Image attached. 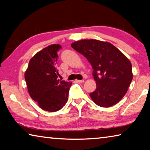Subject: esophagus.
Masks as SVG:
<instances>
[{"label": "esophagus", "instance_id": "34e87169", "mask_svg": "<svg viewBox=\"0 0 150 150\" xmlns=\"http://www.w3.org/2000/svg\"><path fill=\"white\" fill-rule=\"evenodd\" d=\"M77 83H83L84 82V80H75Z\"/></svg>", "mask_w": 150, "mask_h": 150}]
</instances>
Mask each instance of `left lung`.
Instances as JSON below:
<instances>
[{"instance_id": "1", "label": "left lung", "mask_w": 150, "mask_h": 150, "mask_svg": "<svg viewBox=\"0 0 150 150\" xmlns=\"http://www.w3.org/2000/svg\"><path fill=\"white\" fill-rule=\"evenodd\" d=\"M71 47L87 58L93 69L96 88L91 99L101 107H110L126 95L132 81V64L115 45L97 40H81Z\"/></svg>"}]
</instances>
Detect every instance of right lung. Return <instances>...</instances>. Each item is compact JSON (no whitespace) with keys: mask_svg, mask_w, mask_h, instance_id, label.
<instances>
[{"mask_svg":"<svg viewBox=\"0 0 150 150\" xmlns=\"http://www.w3.org/2000/svg\"><path fill=\"white\" fill-rule=\"evenodd\" d=\"M60 48V45L53 44L38 52L30 60L24 74L30 96L45 111L56 112L63 107L72 84L57 79V52Z\"/></svg>","mask_w":150,"mask_h":150,"instance_id":"obj_1","label":"right lung"}]
</instances>
